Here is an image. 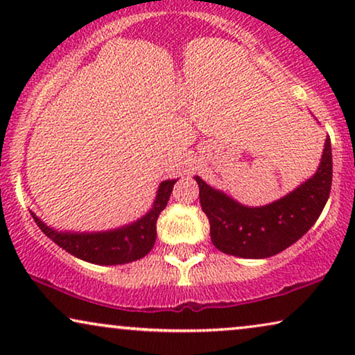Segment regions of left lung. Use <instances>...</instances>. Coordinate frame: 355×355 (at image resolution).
<instances>
[{"instance_id": "1", "label": "left lung", "mask_w": 355, "mask_h": 355, "mask_svg": "<svg viewBox=\"0 0 355 355\" xmlns=\"http://www.w3.org/2000/svg\"><path fill=\"white\" fill-rule=\"evenodd\" d=\"M196 179L216 249L242 259H266L299 241L323 211L333 181L331 142L329 137L324 142L322 163L313 178L265 207H244L207 186L198 176Z\"/></svg>"}]
</instances>
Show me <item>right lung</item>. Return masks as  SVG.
<instances>
[{
    "label": "right lung",
    "instance_id": "obj_1",
    "mask_svg": "<svg viewBox=\"0 0 355 355\" xmlns=\"http://www.w3.org/2000/svg\"><path fill=\"white\" fill-rule=\"evenodd\" d=\"M174 182L176 179L159 184L157 200L152 210L130 226L116 231L90 232V234L58 232L42 223L33 213L32 216L37 226L45 232V236L77 259L96 265L129 263V261L142 259L153 249L155 239H157V220L159 213L168 205Z\"/></svg>",
    "mask_w": 355,
    "mask_h": 355
}]
</instances>
